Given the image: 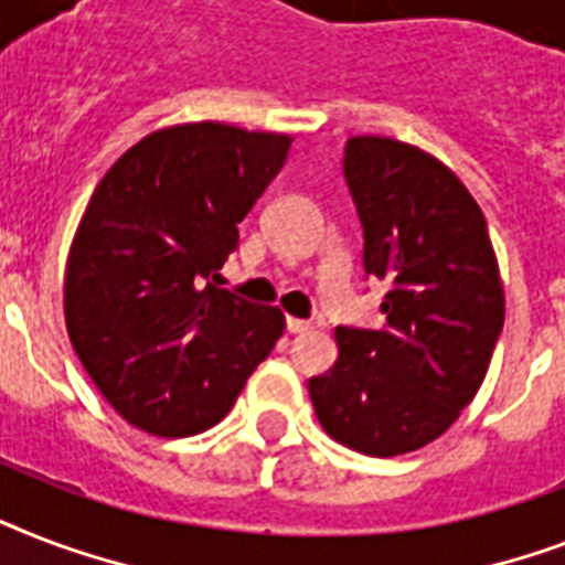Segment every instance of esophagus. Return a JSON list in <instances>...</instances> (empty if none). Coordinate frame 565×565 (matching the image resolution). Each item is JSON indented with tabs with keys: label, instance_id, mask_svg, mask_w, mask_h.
<instances>
[{
	"label": "esophagus",
	"instance_id": "obj_1",
	"mask_svg": "<svg viewBox=\"0 0 565 565\" xmlns=\"http://www.w3.org/2000/svg\"><path fill=\"white\" fill-rule=\"evenodd\" d=\"M287 331H290V334H305V331H310V322H305V319H296V317H287Z\"/></svg>",
	"mask_w": 565,
	"mask_h": 565
}]
</instances>
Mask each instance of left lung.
Here are the masks:
<instances>
[{"label":"left lung","mask_w":565,"mask_h":565,"mask_svg":"<svg viewBox=\"0 0 565 565\" xmlns=\"http://www.w3.org/2000/svg\"><path fill=\"white\" fill-rule=\"evenodd\" d=\"M343 175L363 269L386 281L384 326H340V358L308 381L319 425L343 446L395 457L446 434L481 386L504 328V290L481 207L416 146L352 137Z\"/></svg>","instance_id":"1"}]
</instances>
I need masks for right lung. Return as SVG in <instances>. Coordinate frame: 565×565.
I'll list each match as a JSON object with an SVG mask.
<instances>
[{"mask_svg":"<svg viewBox=\"0 0 565 565\" xmlns=\"http://www.w3.org/2000/svg\"><path fill=\"white\" fill-rule=\"evenodd\" d=\"M287 149L290 137L222 122L163 128L93 190L66 260V331L135 428H213L278 343L281 310L222 290L220 269Z\"/></svg>","mask_w":565,"mask_h":565,"instance_id":"obj_1","label":"right lung"}]
</instances>
